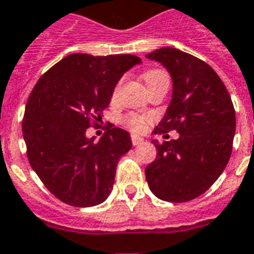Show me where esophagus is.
Masks as SVG:
<instances>
[{
    "label": "esophagus",
    "mask_w": 254,
    "mask_h": 254,
    "mask_svg": "<svg viewBox=\"0 0 254 254\" xmlns=\"http://www.w3.org/2000/svg\"><path fill=\"white\" fill-rule=\"evenodd\" d=\"M131 141L133 145H139V144H141V142L144 141V139L137 135H131Z\"/></svg>",
    "instance_id": "1"
}]
</instances>
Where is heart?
Instances as JSON below:
<instances>
[{
    "mask_svg": "<svg viewBox=\"0 0 254 254\" xmlns=\"http://www.w3.org/2000/svg\"><path fill=\"white\" fill-rule=\"evenodd\" d=\"M142 80L145 83L146 88L152 87L158 83H169V74L162 68H150L146 70L142 74ZM118 89V88H117ZM117 89L114 91V96L117 93ZM152 121L149 115H142V114H136V113H127L122 117V123L127 127L128 129L133 132H142L146 128L148 123Z\"/></svg>",
    "mask_w": 254,
    "mask_h": 254,
    "instance_id": "1",
    "label": "heart"
}]
</instances>
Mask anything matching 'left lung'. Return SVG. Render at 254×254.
<instances>
[{"instance_id": "obj_1", "label": "left lung", "mask_w": 254, "mask_h": 254, "mask_svg": "<svg viewBox=\"0 0 254 254\" xmlns=\"http://www.w3.org/2000/svg\"><path fill=\"white\" fill-rule=\"evenodd\" d=\"M146 58L161 62L173 79V98L154 132H179L177 140L152 141L157 157L145 167L146 182L161 200L186 202L206 192L227 166L235 109L221 77L197 57L161 48Z\"/></svg>"}]
</instances>
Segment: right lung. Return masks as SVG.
Masks as SVG:
<instances>
[{
	"label": "right lung",
	"mask_w": 254,
	"mask_h": 254,
	"mask_svg": "<svg viewBox=\"0 0 254 254\" xmlns=\"http://www.w3.org/2000/svg\"><path fill=\"white\" fill-rule=\"evenodd\" d=\"M137 56L64 57L40 76L22 122L27 157L44 186L71 206L104 202L112 192L119 158L131 149L128 132L108 127L98 141L85 136L97 127L126 71Z\"/></svg>",
	"instance_id": "obj_1"
}]
</instances>
